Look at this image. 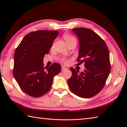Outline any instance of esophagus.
<instances>
[{"mask_svg":"<svg viewBox=\"0 0 127 127\" xmlns=\"http://www.w3.org/2000/svg\"><path fill=\"white\" fill-rule=\"evenodd\" d=\"M67 69L66 68H65V67H64L63 66H62V71H63L64 70H65Z\"/></svg>","mask_w":127,"mask_h":127,"instance_id":"esophagus-1","label":"esophagus"}]
</instances>
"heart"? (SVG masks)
<instances>
[{
  "instance_id": "b5f03b06",
  "label": "heart",
  "mask_w": 127,
  "mask_h": 127,
  "mask_svg": "<svg viewBox=\"0 0 127 127\" xmlns=\"http://www.w3.org/2000/svg\"><path fill=\"white\" fill-rule=\"evenodd\" d=\"M63 37H64V40H65V41H66V44H68V46L70 45L73 44H76L77 40H76V38H75L74 36L71 35L65 34L63 35ZM62 61L64 62V63H66V62H67V61H66V59H64V58H62Z\"/></svg>"
}]
</instances>
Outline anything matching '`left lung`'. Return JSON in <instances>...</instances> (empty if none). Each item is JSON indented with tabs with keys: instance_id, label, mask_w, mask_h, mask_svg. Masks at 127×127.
Listing matches in <instances>:
<instances>
[{
	"instance_id": "1",
	"label": "left lung",
	"mask_w": 127,
	"mask_h": 127,
	"mask_svg": "<svg viewBox=\"0 0 127 127\" xmlns=\"http://www.w3.org/2000/svg\"><path fill=\"white\" fill-rule=\"evenodd\" d=\"M79 41L78 62L85 63L83 71L70 68L72 76L68 80L70 90L81 98H91L104 87L111 66L109 51L105 42L91 29H72Z\"/></svg>"
}]
</instances>
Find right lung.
<instances>
[{"label": "right lung", "mask_w": 127, "mask_h": 127, "mask_svg": "<svg viewBox=\"0 0 127 127\" xmlns=\"http://www.w3.org/2000/svg\"><path fill=\"white\" fill-rule=\"evenodd\" d=\"M58 32H31L23 37L15 50L13 76L21 90L31 96L39 97L47 93L54 76L61 71L60 64L53 63L46 69L43 63Z\"/></svg>", "instance_id": "1"}]
</instances>
